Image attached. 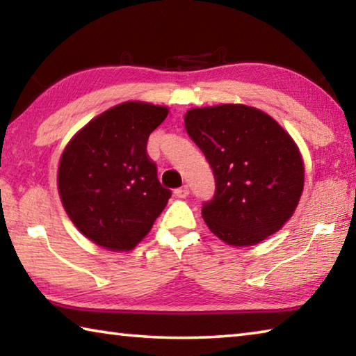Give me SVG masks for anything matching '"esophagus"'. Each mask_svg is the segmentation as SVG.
<instances>
[{
    "mask_svg": "<svg viewBox=\"0 0 356 356\" xmlns=\"http://www.w3.org/2000/svg\"><path fill=\"white\" fill-rule=\"evenodd\" d=\"M174 195H176V197H180V200H182V197H186L190 195V188L186 185H184V186H180V188L174 190Z\"/></svg>",
    "mask_w": 356,
    "mask_h": 356,
    "instance_id": "obj_1",
    "label": "esophagus"
}]
</instances>
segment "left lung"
Returning <instances> with one entry per match:
<instances>
[{
  "label": "left lung",
  "mask_w": 356,
  "mask_h": 356,
  "mask_svg": "<svg viewBox=\"0 0 356 356\" xmlns=\"http://www.w3.org/2000/svg\"><path fill=\"white\" fill-rule=\"evenodd\" d=\"M185 129L206 155L215 196L204 202L210 231L231 246H252L293 215L305 185L303 156L292 136L254 106L191 108Z\"/></svg>",
  "instance_id": "8db88e82"
}]
</instances>
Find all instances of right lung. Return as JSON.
<instances>
[{"instance_id":"add662e5","label":"right lung","mask_w":356,"mask_h":356,"mask_svg":"<svg viewBox=\"0 0 356 356\" xmlns=\"http://www.w3.org/2000/svg\"><path fill=\"white\" fill-rule=\"evenodd\" d=\"M168 113V106L124 102L89 120L63 150L59 197L78 231L102 248L134 250L171 197L146 150Z\"/></svg>"}]
</instances>
